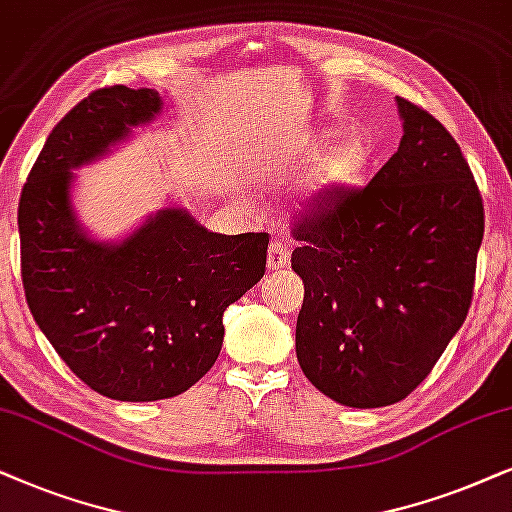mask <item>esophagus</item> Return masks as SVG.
<instances>
[{"instance_id": "1", "label": "esophagus", "mask_w": 512, "mask_h": 512, "mask_svg": "<svg viewBox=\"0 0 512 512\" xmlns=\"http://www.w3.org/2000/svg\"><path fill=\"white\" fill-rule=\"evenodd\" d=\"M288 260H290V250L285 248L281 241H274L269 245V255H267V267L271 271H278L283 267H288Z\"/></svg>"}]
</instances>
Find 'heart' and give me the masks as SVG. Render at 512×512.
I'll use <instances>...</instances> for the list:
<instances>
[{
  "instance_id": "1",
  "label": "heart",
  "mask_w": 512,
  "mask_h": 512,
  "mask_svg": "<svg viewBox=\"0 0 512 512\" xmlns=\"http://www.w3.org/2000/svg\"><path fill=\"white\" fill-rule=\"evenodd\" d=\"M330 135L332 131H320L311 140L309 152H318ZM370 166V147L358 135H344L332 142L311 166L304 180V201L311 206H320V203H330L353 192L365 182Z\"/></svg>"
}]
</instances>
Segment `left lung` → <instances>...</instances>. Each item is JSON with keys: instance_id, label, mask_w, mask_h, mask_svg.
Returning a JSON list of instances; mask_svg holds the SVG:
<instances>
[{"instance_id": "obj_1", "label": "left lung", "mask_w": 512, "mask_h": 512, "mask_svg": "<svg viewBox=\"0 0 512 512\" xmlns=\"http://www.w3.org/2000/svg\"><path fill=\"white\" fill-rule=\"evenodd\" d=\"M400 147L365 189L297 222L304 281L297 360L339 405L410 395L459 332L473 299L485 208L461 147L405 98Z\"/></svg>"}]
</instances>
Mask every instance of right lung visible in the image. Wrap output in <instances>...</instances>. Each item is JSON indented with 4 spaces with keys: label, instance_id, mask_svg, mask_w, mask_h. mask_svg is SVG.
Segmentation results:
<instances>
[{
    "label": "right lung",
    "instance_id": "1",
    "mask_svg": "<svg viewBox=\"0 0 512 512\" xmlns=\"http://www.w3.org/2000/svg\"><path fill=\"white\" fill-rule=\"evenodd\" d=\"M154 88L93 91L53 128L18 203L20 274L34 320L100 395L152 403L192 388L220 356L222 313L264 276L269 234H213L161 208L98 241L72 203L74 173L152 124Z\"/></svg>",
    "mask_w": 512,
    "mask_h": 512
}]
</instances>
